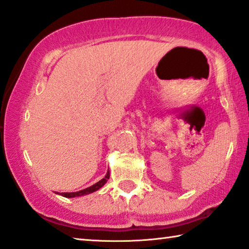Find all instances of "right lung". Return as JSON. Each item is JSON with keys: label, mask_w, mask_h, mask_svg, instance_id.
Here are the masks:
<instances>
[{"label": "right lung", "mask_w": 249, "mask_h": 249, "mask_svg": "<svg viewBox=\"0 0 249 249\" xmlns=\"http://www.w3.org/2000/svg\"><path fill=\"white\" fill-rule=\"evenodd\" d=\"M109 179V171L107 172V174L105 177L103 178L101 181H98L97 183L92 184L91 187L84 189V190H80V191H77V192H62V194H59L61 195L62 196H66V198H75V196H85V195H89V194H92V192L97 191L98 189H101L104 184L107 182V180ZM58 194V192H57Z\"/></svg>", "instance_id": "obj_1"}]
</instances>
